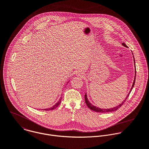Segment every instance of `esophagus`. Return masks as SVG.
<instances>
[{
    "label": "esophagus",
    "instance_id": "obj_1",
    "mask_svg": "<svg viewBox=\"0 0 149 149\" xmlns=\"http://www.w3.org/2000/svg\"><path fill=\"white\" fill-rule=\"evenodd\" d=\"M77 76H80V77H83V73H81V72H77Z\"/></svg>",
    "mask_w": 149,
    "mask_h": 149
}]
</instances>
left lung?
<instances>
[{
	"instance_id": "1",
	"label": "left lung",
	"mask_w": 149,
	"mask_h": 149,
	"mask_svg": "<svg viewBox=\"0 0 149 149\" xmlns=\"http://www.w3.org/2000/svg\"><path fill=\"white\" fill-rule=\"evenodd\" d=\"M123 45L124 46H125V47H127V45L124 43H123ZM134 63H135V59H134ZM135 78H136V69H135V79H134V83H133V84H132V87H131V90H130V93H128V95L127 96V97H126V98L125 99V100L120 104H119V105H118L117 106H116V107H113V108H110V109H101V108H99V107H96V106H94V105H93L89 101H88V98H87V94H85V95H84V97H85V102H86V104L87 105V106L88 107V108H90L91 110H93V111H96V112H100V113H108V112H111V111H116V110H117V109H118L124 103V102H125V100H126V99H127V98L128 97V96L130 95V93L131 92V91H132V88H133V87H134V85H135Z\"/></svg>"
}]
</instances>
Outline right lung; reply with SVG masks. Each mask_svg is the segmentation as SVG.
Returning a JSON list of instances; mask_svg holds the SVG:
<instances>
[{
	"mask_svg": "<svg viewBox=\"0 0 149 149\" xmlns=\"http://www.w3.org/2000/svg\"><path fill=\"white\" fill-rule=\"evenodd\" d=\"M61 99H62V98H61V99L59 100V101L55 104V105H54L53 106H52L51 107H50V108H49V109H44V110H47V111H49V110H53V109H55V108H56L59 105V104H60V103H61ZM43 110V109H42Z\"/></svg>",
	"mask_w": 149,
	"mask_h": 149,
	"instance_id": "obj_1",
	"label": "right lung"
}]
</instances>
